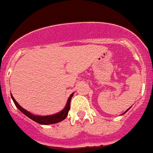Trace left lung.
<instances>
[{
    "instance_id": "left-lung-1",
    "label": "left lung",
    "mask_w": 153,
    "mask_h": 153,
    "mask_svg": "<svg viewBox=\"0 0 153 153\" xmlns=\"http://www.w3.org/2000/svg\"><path fill=\"white\" fill-rule=\"evenodd\" d=\"M129 109H127L126 111V112H125V113H126V112H127V111H128V110H129ZM124 113H123V114H124Z\"/></svg>"
}]
</instances>
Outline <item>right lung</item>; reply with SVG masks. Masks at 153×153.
I'll use <instances>...</instances> for the list:
<instances>
[{
    "label": "right lung",
    "instance_id": "right-lung-1",
    "mask_svg": "<svg viewBox=\"0 0 153 153\" xmlns=\"http://www.w3.org/2000/svg\"><path fill=\"white\" fill-rule=\"evenodd\" d=\"M73 96H74V93L72 94H70V97L68 98V100H67V105H66V106H65L64 109L62 111H60V113H56V114L50 115V116H36V115L32 114L31 113L28 112L27 110H26V109H24L23 107H21L17 103V101L15 100V99L13 98L12 95L11 98L13 100L14 104H15V106L17 107V109L20 111L22 112L24 115H26L27 117H29L30 119H31V120L35 121L37 123L41 124V125H50V124H53L56 123L61 122V121H63V120L67 118V115H68V112L70 108V101H71V98L73 97Z\"/></svg>",
    "mask_w": 153,
    "mask_h": 153
}]
</instances>
